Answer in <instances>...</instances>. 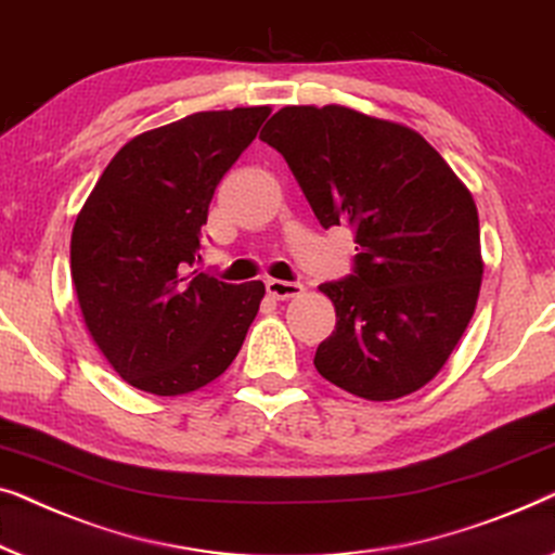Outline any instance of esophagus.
Masks as SVG:
<instances>
[{"mask_svg": "<svg viewBox=\"0 0 555 555\" xmlns=\"http://www.w3.org/2000/svg\"><path fill=\"white\" fill-rule=\"evenodd\" d=\"M267 292H269V296H274V299H294V296H299L304 292V286L299 284V281L269 279Z\"/></svg>", "mask_w": 555, "mask_h": 555, "instance_id": "34e87169", "label": "esophagus"}]
</instances>
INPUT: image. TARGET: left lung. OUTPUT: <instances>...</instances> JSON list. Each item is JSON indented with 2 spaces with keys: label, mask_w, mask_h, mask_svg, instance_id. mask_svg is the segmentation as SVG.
Here are the masks:
<instances>
[{
  "label": "left lung",
  "mask_w": 555,
  "mask_h": 555,
  "mask_svg": "<svg viewBox=\"0 0 555 555\" xmlns=\"http://www.w3.org/2000/svg\"><path fill=\"white\" fill-rule=\"evenodd\" d=\"M259 138L284 155L324 229H354V271L319 286L337 326L317 347V372L372 402L417 392L478 304L470 191L420 132L345 105L281 107Z\"/></svg>",
  "instance_id": "1"
}]
</instances>
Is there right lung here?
<instances>
[{"label": "right lung", "instance_id": "obj_1", "mask_svg": "<svg viewBox=\"0 0 555 555\" xmlns=\"http://www.w3.org/2000/svg\"><path fill=\"white\" fill-rule=\"evenodd\" d=\"M271 107L193 113L125 143L77 214L69 269L85 326L128 385L189 395L229 370L261 281L185 274L208 206Z\"/></svg>", "mask_w": 555, "mask_h": 555}]
</instances>
